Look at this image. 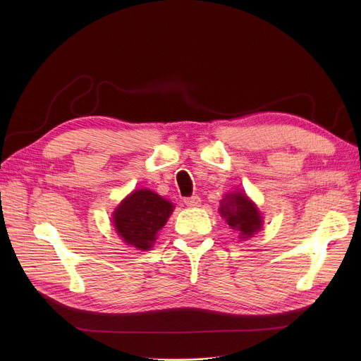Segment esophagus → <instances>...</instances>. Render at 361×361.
<instances>
[{
	"instance_id": "34e87169",
	"label": "esophagus",
	"mask_w": 361,
	"mask_h": 361,
	"mask_svg": "<svg viewBox=\"0 0 361 361\" xmlns=\"http://www.w3.org/2000/svg\"><path fill=\"white\" fill-rule=\"evenodd\" d=\"M184 203L188 206V207H196L200 204V197L197 195H193L190 197H185L184 199Z\"/></svg>"
}]
</instances>
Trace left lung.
<instances>
[{
    "label": "left lung",
    "instance_id": "left-lung-1",
    "mask_svg": "<svg viewBox=\"0 0 361 361\" xmlns=\"http://www.w3.org/2000/svg\"><path fill=\"white\" fill-rule=\"evenodd\" d=\"M221 215L233 230L240 231L243 238L252 237L262 226V216L257 207L243 193L225 196L221 202Z\"/></svg>",
    "mask_w": 361,
    "mask_h": 361
}]
</instances>
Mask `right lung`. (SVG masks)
<instances>
[{
    "instance_id": "right-lung-1",
    "label": "right lung",
    "mask_w": 361,
    "mask_h": 361,
    "mask_svg": "<svg viewBox=\"0 0 361 361\" xmlns=\"http://www.w3.org/2000/svg\"><path fill=\"white\" fill-rule=\"evenodd\" d=\"M173 209V203L142 188L133 192L117 207L114 212V226L127 244L139 250H149Z\"/></svg>"
}]
</instances>
